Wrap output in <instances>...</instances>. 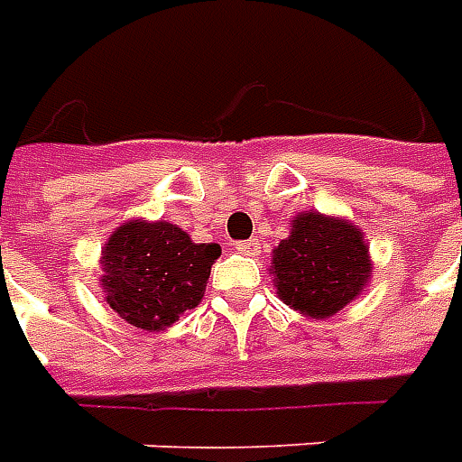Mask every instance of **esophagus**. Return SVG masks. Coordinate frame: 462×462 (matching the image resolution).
I'll list each match as a JSON object with an SVG mask.
<instances>
[{"label": "esophagus", "instance_id": "obj_1", "mask_svg": "<svg viewBox=\"0 0 462 462\" xmlns=\"http://www.w3.org/2000/svg\"><path fill=\"white\" fill-rule=\"evenodd\" d=\"M235 250H237L240 254H250V257H253V254L260 253V242H257V240H242V242H237V245H235Z\"/></svg>", "mask_w": 462, "mask_h": 462}]
</instances>
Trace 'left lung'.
Returning a JSON list of instances; mask_svg holds the SVG:
<instances>
[{"label": "left lung", "mask_w": 462, "mask_h": 462, "mask_svg": "<svg viewBox=\"0 0 462 462\" xmlns=\"http://www.w3.org/2000/svg\"><path fill=\"white\" fill-rule=\"evenodd\" d=\"M270 275L285 305L325 320L360 298L373 277L365 232L345 217L298 212L290 220V235L273 250Z\"/></svg>", "instance_id": "8db88e82"}]
</instances>
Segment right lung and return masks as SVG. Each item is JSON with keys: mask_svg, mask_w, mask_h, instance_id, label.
Segmentation results:
<instances>
[{"mask_svg": "<svg viewBox=\"0 0 462 462\" xmlns=\"http://www.w3.org/2000/svg\"><path fill=\"white\" fill-rule=\"evenodd\" d=\"M220 253L217 242H195L167 220L122 222L99 257L105 302L134 328L164 330L202 302Z\"/></svg>", "mask_w": 462, "mask_h": 462, "instance_id": "1", "label": "right lung"}]
</instances>
